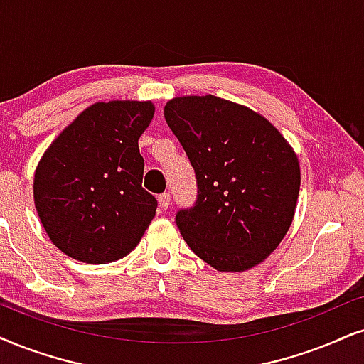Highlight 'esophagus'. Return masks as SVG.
<instances>
[{
    "label": "esophagus",
    "instance_id": "esophagus-1",
    "mask_svg": "<svg viewBox=\"0 0 364 364\" xmlns=\"http://www.w3.org/2000/svg\"><path fill=\"white\" fill-rule=\"evenodd\" d=\"M169 200H171V198H169L168 193H161V195L158 196L159 208H161V210H168V208H169Z\"/></svg>",
    "mask_w": 364,
    "mask_h": 364
}]
</instances>
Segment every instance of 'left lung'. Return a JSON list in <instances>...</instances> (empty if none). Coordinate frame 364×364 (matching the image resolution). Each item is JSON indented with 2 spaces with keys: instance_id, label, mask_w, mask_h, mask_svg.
Listing matches in <instances>:
<instances>
[{
  "instance_id": "8db88e82",
  "label": "left lung",
  "mask_w": 364,
  "mask_h": 364,
  "mask_svg": "<svg viewBox=\"0 0 364 364\" xmlns=\"http://www.w3.org/2000/svg\"><path fill=\"white\" fill-rule=\"evenodd\" d=\"M164 119L196 176L195 205L176 213L188 247L220 272L264 262L296 213L301 168L289 142L264 116L215 95L174 97Z\"/></svg>"
}]
</instances>
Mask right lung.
I'll return each mask as SVG.
<instances>
[{
    "instance_id": "obj_1",
    "label": "right lung",
    "mask_w": 364,
    "mask_h": 364,
    "mask_svg": "<svg viewBox=\"0 0 364 364\" xmlns=\"http://www.w3.org/2000/svg\"><path fill=\"white\" fill-rule=\"evenodd\" d=\"M153 102H95L60 132L33 179L35 208L53 245L85 264H109L139 243L158 201L142 188L139 137Z\"/></svg>"
}]
</instances>
